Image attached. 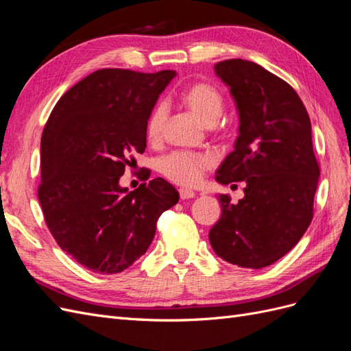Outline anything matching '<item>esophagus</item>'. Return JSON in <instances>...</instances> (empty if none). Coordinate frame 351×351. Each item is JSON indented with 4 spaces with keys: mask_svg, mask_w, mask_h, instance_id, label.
<instances>
[{
    "mask_svg": "<svg viewBox=\"0 0 351 351\" xmlns=\"http://www.w3.org/2000/svg\"><path fill=\"white\" fill-rule=\"evenodd\" d=\"M178 193H180V197H182V199H192L196 195L193 190H190V189H180Z\"/></svg>",
    "mask_w": 351,
    "mask_h": 351,
    "instance_id": "34e87169",
    "label": "esophagus"
}]
</instances>
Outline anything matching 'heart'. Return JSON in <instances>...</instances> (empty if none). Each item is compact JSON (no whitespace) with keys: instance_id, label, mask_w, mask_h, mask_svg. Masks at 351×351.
I'll return each mask as SVG.
<instances>
[{"instance_id":"b5f03b06","label":"heart","mask_w":351,"mask_h":351,"mask_svg":"<svg viewBox=\"0 0 351 351\" xmlns=\"http://www.w3.org/2000/svg\"><path fill=\"white\" fill-rule=\"evenodd\" d=\"M183 102L189 111L206 127L215 125L224 110L221 93L209 84L197 83L183 93ZM167 119L164 105L156 107L146 124V136L151 142H156L162 134ZM210 164L209 158L184 152H174L162 159L161 171L171 182L182 186H195L200 182L202 173Z\"/></svg>"}]
</instances>
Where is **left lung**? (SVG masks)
<instances>
[{
  "mask_svg": "<svg viewBox=\"0 0 351 351\" xmlns=\"http://www.w3.org/2000/svg\"><path fill=\"white\" fill-rule=\"evenodd\" d=\"M215 73L239 114L234 151L215 180L246 187L239 204L218 195L222 214L209 241L228 263L261 269L289 253L311 226L319 180L311 119L290 84L256 62L226 60Z\"/></svg>",
  "mask_w": 351,
  "mask_h": 351,
  "instance_id": "1",
  "label": "left lung"
}]
</instances>
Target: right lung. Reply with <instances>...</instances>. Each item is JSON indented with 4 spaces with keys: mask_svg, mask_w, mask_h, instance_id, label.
Masks as SVG:
<instances>
[{
    "mask_svg": "<svg viewBox=\"0 0 351 351\" xmlns=\"http://www.w3.org/2000/svg\"><path fill=\"white\" fill-rule=\"evenodd\" d=\"M174 77V70H98L62 95L45 124L42 212L58 246L92 272L129 268L151 246L159 215L178 202L161 177L133 192L120 186L133 155L145 152L147 120Z\"/></svg>",
    "mask_w": 351,
    "mask_h": 351,
    "instance_id": "add662e5",
    "label": "right lung"
}]
</instances>
